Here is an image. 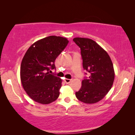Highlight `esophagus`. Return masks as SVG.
Masks as SVG:
<instances>
[{"instance_id":"34e87169","label":"esophagus","mask_w":135,"mask_h":135,"mask_svg":"<svg viewBox=\"0 0 135 135\" xmlns=\"http://www.w3.org/2000/svg\"><path fill=\"white\" fill-rule=\"evenodd\" d=\"M71 79H64V82H65V83H66V84H69L70 82H71Z\"/></svg>"}]
</instances>
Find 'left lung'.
I'll return each mask as SVG.
<instances>
[{
    "instance_id": "1",
    "label": "left lung",
    "mask_w": 135,
    "mask_h": 135,
    "mask_svg": "<svg viewBox=\"0 0 135 135\" xmlns=\"http://www.w3.org/2000/svg\"><path fill=\"white\" fill-rule=\"evenodd\" d=\"M73 41L80 47L83 68L89 73L75 96L86 104L98 102L107 95L113 85L115 73L108 53L94 40L75 37ZM86 74V73H85Z\"/></svg>"
}]
</instances>
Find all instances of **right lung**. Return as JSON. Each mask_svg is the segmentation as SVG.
<instances>
[{
  "label": "right lung",
  "mask_w": 135,
  "mask_h": 135,
  "mask_svg": "<svg viewBox=\"0 0 135 135\" xmlns=\"http://www.w3.org/2000/svg\"><path fill=\"white\" fill-rule=\"evenodd\" d=\"M68 42L65 37L49 36L33 44L25 53L20 68L21 84L36 102L50 104L60 95L62 80L49 71L56 69L55 61Z\"/></svg>",
  "instance_id": "add662e5"
}]
</instances>
